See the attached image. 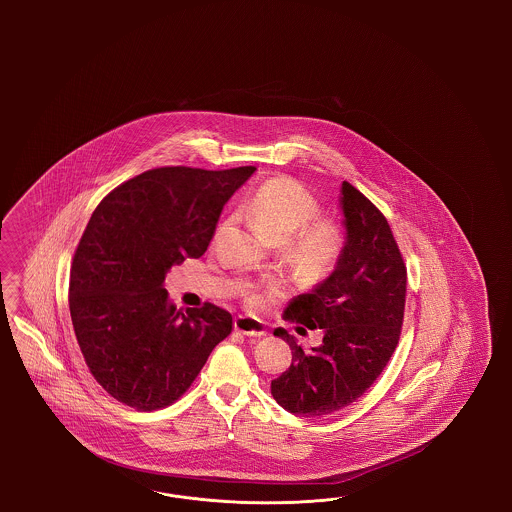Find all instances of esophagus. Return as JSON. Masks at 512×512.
Wrapping results in <instances>:
<instances>
[{
	"mask_svg": "<svg viewBox=\"0 0 512 512\" xmlns=\"http://www.w3.org/2000/svg\"><path fill=\"white\" fill-rule=\"evenodd\" d=\"M234 328L240 334L248 336V338H263V336H266V326H264L263 321L253 317V315H238L234 319Z\"/></svg>",
	"mask_w": 512,
	"mask_h": 512,
	"instance_id": "1",
	"label": "esophagus"
}]
</instances>
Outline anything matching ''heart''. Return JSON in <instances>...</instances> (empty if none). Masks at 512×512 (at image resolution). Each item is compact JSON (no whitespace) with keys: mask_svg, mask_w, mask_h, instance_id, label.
<instances>
[{"mask_svg":"<svg viewBox=\"0 0 512 512\" xmlns=\"http://www.w3.org/2000/svg\"><path fill=\"white\" fill-rule=\"evenodd\" d=\"M317 210L315 199L291 178L264 182L246 206L253 227L272 244L289 242L291 261L311 278L326 276L334 268L343 242L336 223L326 219L309 223L317 216ZM251 300L259 302L257 296Z\"/></svg>","mask_w":512,"mask_h":512,"instance_id":"obj_1","label":"heart"}]
</instances>
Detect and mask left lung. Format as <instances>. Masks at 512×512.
Instances as JSON below:
<instances>
[{"mask_svg":"<svg viewBox=\"0 0 512 512\" xmlns=\"http://www.w3.org/2000/svg\"><path fill=\"white\" fill-rule=\"evenodd\" d=\"M345 242L334 270L287 304L283 317L323 330L306 353L287 341L293 362L272 381L274 400L296 417L332 415L358 400L392 357L402 328L407 270L385 216L357 187H340Z\"/></svg>","mask_w":512,"mask_h":512,"instance_id":"8db88e82","label":"left lung"}]
</instances>
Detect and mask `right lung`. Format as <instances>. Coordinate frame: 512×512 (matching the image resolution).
Returning a JSON list of instances; mask_svg holds the SVG:
<instances>
[{
	"label": "right lung",
	"instance_id": "obj_1",
	"mask_svg": "<svg viewBox=\"0 0 512 512\" xmlns=\"http://www.w3.org/2000/svg\"><path fill=\"white\" fill-rule=\"evenodd\" d=\"M257 171L163 167L142 172L93 210L69 278L80 351L112 398L140 411L178 400L233 332L214 304L176 310L165 276L208 248L223 206Z\"/></svg>",
	"mask_w": 512,
	"mask_h": 512
}]
</instances>
